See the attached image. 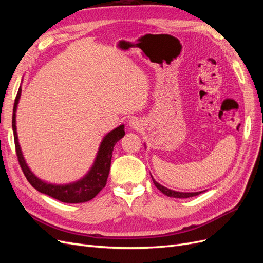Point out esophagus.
I'll return each mask as SVG.
<instances>
[{
  "label": "esophagus",
  "instance_id": "34e87169",
  "mask_svg": "<svg viewBox=\"0 0 263 263\" xmlns=\"http://www.w3.org/2000/svg\"><path fill=\"white\" fill-rule=\"evenodd\" d=\"M129 126L132 127V128H135V129H138L139 127L141 126V123L138 118H132L129 121Z\"/></svg>",
  "mask_w": 263,
  "mask_h": 263
}]
</instances>
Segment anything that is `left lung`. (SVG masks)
<instances>
[{
    "mask_svg": "<svg viewBox=\"0 0 263 263\" xmlns=\"http://www.w3.org/2000/svg\"><path fill=\"white\" fill-rule=\"evenodd\" d=\"M155 185L158 190H160L161 192L165 195H168L170 197H177V198H186V197H192V196H196L202 192H191V193H183V192H177V191H173V190H170V189H166L164 187L163 185L159 184L158 182H156L154 179H153Z\"/></svg>",
    "mask_w": 263,
    "mask_h": 263,
    "instance_id": "1",
    "label": "left lung"
}]
</instances>
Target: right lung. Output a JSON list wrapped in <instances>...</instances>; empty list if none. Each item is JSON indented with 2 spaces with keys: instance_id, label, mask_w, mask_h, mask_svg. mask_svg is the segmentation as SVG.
Returning <instances> with one entry per match:
<instances>
[{
  "instance_id": "1",
  "label": "right lung",
  "mask_w": 263,
  "mask_h": 263,
  "mask_svg": "<svg viewBox=\"0 0 263 263\" xmlns=\"http://www.w3.org/2000/svg\"><path fill=\"white\" fill-rule=\"evenodd\" d=\"M21 93H22V89L20 86L16 98H15V102H14L12 127H13V133H14V142H15V149H16V156H17L21 168L24 174H25L27 181L30 183L31 186L35 187L41 193L49 195L55 198V200L61 201V202L84 203L92 200V198L97 196L100 191L106 185L114 146L116 145V142L119 139L124 137L125 135L124 125L118 126L117 128L108 133L106 136L103 138L97 159H95L94 161V164L84 178H82L81 180H79L77 182L69 183V184H65V185L51 184V183H47L45 181H42L41 179H38L35 174L30 171L25 160H24L22 150L18 144V138H17V133H16V119H15V117H16V108L21 98Z\"/></svg>"
}]
</instances>
